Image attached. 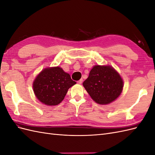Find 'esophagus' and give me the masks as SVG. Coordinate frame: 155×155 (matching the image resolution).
Segmentation results:
<instances>
[{
  "mask_svg": "<svg viewBox=\"0 0 155 155\" xmlns=\"http://www.w3.org/2000/svg\"><path fill=\"white\" fill-rule=\"evenodd\" d=\"M78 84H81L82 83H83V79H79V81H78V82H77Z\"/></svg>",
  "mask_w": 155,
  "mask_h": 155,
  "instance_id": "34e87169",
  "label": "esophagus"
}]
</instances>
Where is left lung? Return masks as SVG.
Listing matches in <instances>:
<instances>
[{"label":"left lung","mask_w":155,"mask_h":155,"mask_svg":"<svg viewBox=\"0 0 155 155\" xmlns=\"http://www.w3.org/2000/svg\"><path fill=\"white\" fill-rule=\"evenodd\" d=\"M83 85L94 101L106 105L120 95L124 83L120 74L112 67L96 65Z\"/></svg>","instance_id":"left-lung-1"}]
</instances>
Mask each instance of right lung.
Returning a JSON list of instances; mask_svg holds the SVG:
<instances>
[{
  "instance_id": "obj_1",
  "label": "right lung",
  "mask_w": 155,
  "mask_h": 155,
  "mask_svg": "<svg viewBox=\"0 0 155 155\" xmlns=\"http://www.w3.org/2000/svg\"><path fill=\"white\" fill-rule=\"evenodd\" d=\"M76 83L68 74L57 67L42 70L35 78L33 88L37 99L43 104L56 105L63 100L68 88Z\"/></svg>"
}]
</instances>
